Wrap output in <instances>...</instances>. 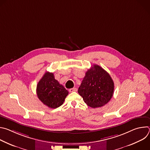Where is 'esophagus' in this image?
<instances>
[{
	"label": "esophagus",
	"instance_id": "34e87169",
	"mask_svg": "<svg viewBox=\"0 0 150 150\" xmlns=\"http://www.w3.org/2000/svg\"><path fill=\"white\" fill-rule=\"evenodd\" d=\"M70 93H72L74 91H77V88H71L69 90Z\"/></svg>",
	"mask_w": 150,
	"mask_h": 150
}]
</instances>
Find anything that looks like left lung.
<instances>
[{
  "label": "left lung",
  "instance_id": "1",
  "mask_svg": "<svg viewBox=\"0 0 150 150\" xmlns=\"http://www.w3.org/2000/svg\"><path fill=\"white\" fill-rule=\"evenodd\" d=\"M114 88L113 81L109 73L101 67L94 65L85 73L78 92L88 106L96 108L110 100Z\"/></svg>",
  "mask_w": 150,
  "mask_h": 150
}]
</instances>
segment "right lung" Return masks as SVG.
<instances>
[{"instance_id":"obj_1","label":"right lung","mask_w":150,"mask_h":150,"mask_svg":"<svg viewBox=\"0 0 150 150\" xmlns=\"http://www.w3.org/2000/svg\"><path fill=\"white\" fill-rule=\"evenodd\" d=\"M37 95L45 105L56 109L62 105L69 92L55 79L53 73L47 72L37 85Z\"/></svg>"}]
</instances>
